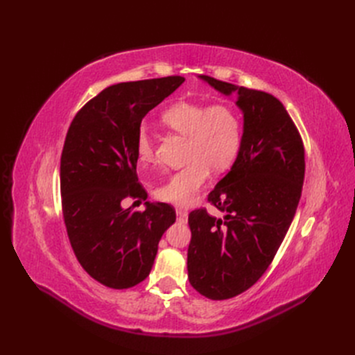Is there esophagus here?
<instances>
[{
	"mask_svg": "<svg viewBox=\"0 0 355 355\" xmlns=\"http://www.w3.org/2000/svg\"><path fill=\"white\" fill-rule=\"evenodd\" d=\"M176 214H178V220H179L180 223H187V220H188V211L182 210V209H178V210H176Z\"/></svg>",
	"mask_w": 355,
	"mask_h": 355,
	"instance_id": "esophagus-1",
	"label": "esophagus"
}]
</instances>
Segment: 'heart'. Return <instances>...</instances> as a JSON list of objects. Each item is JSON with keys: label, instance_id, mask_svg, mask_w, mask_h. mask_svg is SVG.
Segmentation results:
<instances>
[{"label": "heart", "instance_id": "obj_1", "mask_svg": "<svg viewBox=\"0 0 355 355\" xmlns=\"http://www.w3.org/2000/svg\"><path fill=\"white\" fill-rule=\"evenodd\" d=\"M161 118L170 130L188 136L189 164L170 175L155 196L176 207H188L206 184L210 168L222 173L237 159L243 141L241 118L230 105L189 101L168 106ZM136 157L142 168L154 166L157 161L154 139L145 128L136 137Z\"/></svg>", "mask_w": 355, "mask_h": 355}]
</instances>
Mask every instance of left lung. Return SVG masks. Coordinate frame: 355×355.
Returning <instances> with one entry per match:
<instances>
[{
    "label": "left lung",
    "instance_id": "left-lung-1",
    "mask_svg": "<svg viewBox=\"0 0 355 355\" xmlns=\"http://www.w3.org/2000/svg\"><path fill=\"white\" fill-rule=\"evenodd\" d=\"M225 96L237 93L243 141L237 159L209 194L225 213H189L188 278L213 300L250 288L282 245L299 204L305 176L302 139L283 103L272 94L200 75Z\"/></svg>",
    "mask_w": 355,
    "mask_h": 355
}]
</instances>
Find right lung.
Listing matches in <instances>:
<instances>
[{
  "mask_svg": "<svg viewBox=\"0 0 355 355\" xmlns=\"http://www.w3.org/2000/svg\"><path fill=\"white\" fill-rule=\"evenodd\" d=\"M185 81L184 77L114 84L72 120L60 158L62 210L78 262L111 288H128L153 270L158 243L176 220L166 202L123 209L127 197L146 200L137 182L136 137L144 116Z\"/></svg>",
  "mask_w": 355,
  "mask_h": 355,
  "instance_id": "add662e5",
  "label": "right lung"
}]
</instances>
